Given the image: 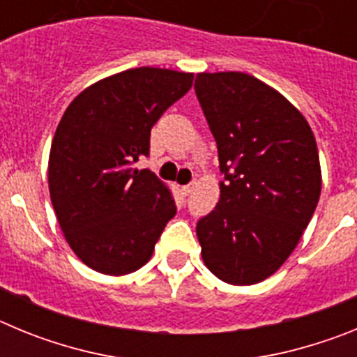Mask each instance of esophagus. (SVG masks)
I'll use <instances>...</instances> for the list:
<instances>
[{"mask_svg": "<svg viewBox=\"0 0 357 357\" xmlns=\"http://www.w3.org/2000/svg\"><path fill=\"white\" fill-rule=\"evenodd\" d=\"M193 188H195V182H191V184H185V185H182V193H184L185 197H188V195L191 193V191H193Z\"/></svg>", "mask_w": 357, "mask_h": 357, "instance_id": "obj_1", "label": "esophagus"}]
</instances>
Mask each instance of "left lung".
Here are the masks:
<instances>
[{
  "label": "left lung",
  "instance_id": "obj_1",
  "mask_svg": "<svg viewBox=\"0 0 357 357\" xmlns=\"http://www.w3.org/2000/svg\"><path fill=\"white\" fill-rule=\"evenodd\" d=\"M195 91L218 146L220 202L197 223L202 259L223 282L275 273L321 191L317 141L282 94L247 73H198Z\"/></svg>",
  "mask_w": 357,
  "mask_h": 357
}]
</instances>
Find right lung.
<instances>
[{
  "mask_svg": "<svg viewBox=\"0 0 357 357\" xmlns=\"http://www.w3.org/2000/svg\"><path fill=\"white\" fill-rule=\"evenodd\" d=\"M191 85L193 73L135 68L66 109L50 151V197L71 250L96 272L139 270L175 216L169 189L134 164L150 155L151 127Z\"/></svg>",
  "mask_w": 357,
  "mask_h": 357,
  "instance_id": "obj_1",
  "label": "right lung"
}]
</instances>
